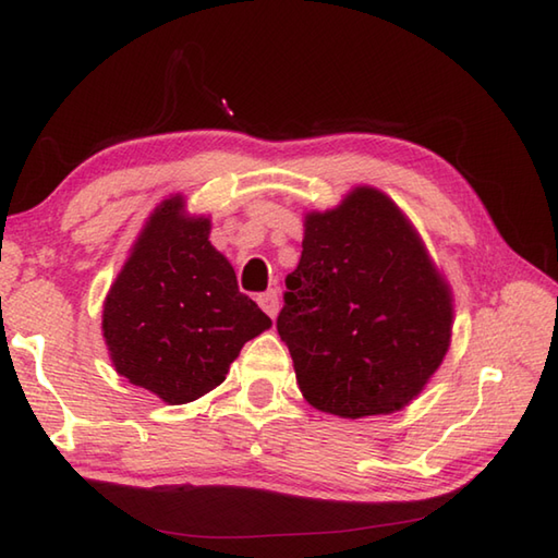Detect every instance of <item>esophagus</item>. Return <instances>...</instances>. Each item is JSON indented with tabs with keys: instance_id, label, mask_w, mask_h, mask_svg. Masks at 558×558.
<instances>
[{
	"instance_id": "34e87169",
	"label": "esophagus",
	"mask_w": 558,
	"mask_h": 558,
	"mask_svg": "<svg viewBox=\"0 0 558 558\" xmlns=\"http://www.w3.org/2000/svg\"><path fill=\"white\" fill-rule=\"evenodd\" d=\"M258 304H260V310H264L270 318H276V314H278V292L276 290H266L264 294H258Z\"/></svg>"
}]
</instances>
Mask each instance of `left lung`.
Segmentation results:
<instances>
[{"instance_id":"1","label":"left lung","mask_w":558,"mask_h":558,"mask_svg":"<svg viewBox=\"0 0 558 558\" xmlns=\"http://www.w3.org/2000/svg\"><path fill=\"white\" fill-rule=\"evenodd\" d=\"M286 286L276 326L316 410L345 420L398 412L446 357L450 288L378 189L357 186L338 208L306 213Z\"/></svg>"}]
</instances>
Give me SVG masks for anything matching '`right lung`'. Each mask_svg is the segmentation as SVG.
I'll use <instances>...</instances> for the list:
<instances>
[{
  "instance_id": "1",
  "label": "right lung",
  "mask_w": 558,
  "mask_h": 558,
  "mask_svg": "<svg viewBox=\"0 0 558 558\" xmlns=\"http://www.w3.org/2000/svg\"><path fill=\"white\" fill-rule=\"evenodd\" d=\"M208 232L210 220L189 218L182 196L162 201L102 306L117 374L170 405L220 386L244 342L270 328Z\"/></svg>"
}]
</instances>
